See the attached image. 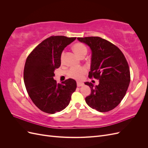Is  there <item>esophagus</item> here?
<instances>
[{
    "label": "esophagus",
    "instance_id": "34e87169",
    "mask_svg": "<svg viewBox=\"0 0 148 148\" xmlns=\"http://www.w3.org/2000/svg\"><path fill=\"white\" fill-rule=\"evenodd\" d=\"M84 85V84L83 83H81V82H77V86L78 87H81V86H83Z\"/></svg>",
    "mask_w": 148,
    "mask_h": 148
}]
</instances>
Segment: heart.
Returning <instances> with one entry per match:
<instances>
[{
	"label": "heart",
	"mask_w": 148,
	"mask_h": 148,
	"mask_svg": "<svg viewBox=\"0 0 148 148\" xmlns=\"http://www.w3.org/2000/svg\"><path fill=\"white\" fill-rule=\"evenodd\" d=\"M73 49L75 52L77 53L79 57L83 56H86L88 49L86 46L82 43H76L73 46ZM64 52L62 53L60 59L63 60ZM86 69L84 67H73L68 71V75L70 77L77 80L82 79L83 75L86 73Z\"/></svg>",
	"instance_id": "heart-1"
}]
</instances>
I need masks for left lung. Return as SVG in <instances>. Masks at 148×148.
I'll return each mask as SVG.
<instances>
[{
	"instance_id": "left-lung-1",
	"label": "left lung",
	"mask_w": 148,
	"mask_h": 148,
	"mask_svg": "<svg viewBox=\"0 0 148 148\" xmlns=\"http://www.w3.org/2000/svg\"><path fill=\"white\" fill-rule=\"evenodd\" d=\"M91 51L89 77L99 79V84L85 82L91 88L86 104L101 112L114 109L123 99L130 82V73L123 53L113 44L99 37L78 38Z\"/></svg>"
}]
</instances>
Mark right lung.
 <instances>
[{
    "mask_svg": "<svg viewBox=\"0 0 148 148\" xmlns=\"http://www.w3.org/2000/svg\"><path fill=\"white\" fill-rule=\"evenodd\" d=\"M76 39L64 36H51L31 52L24 69V83L28 95L38 108L48 114L62 111L69 106L77 82L70 78L62 83L53 79L61 64L64 49Z\"/></svg>",
    "mask_w": 148,
    "mask_h": 148,
    "instance_id": "right-lung-1",
    "label": "right lung"
}]
</instances>
